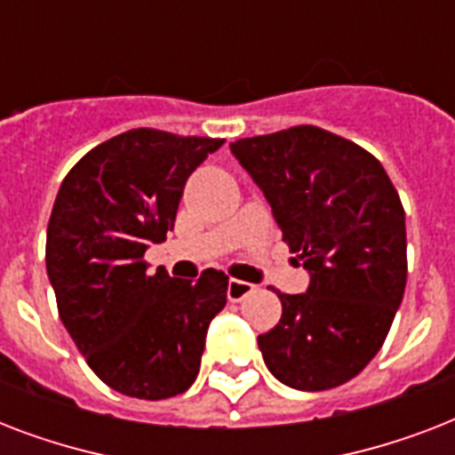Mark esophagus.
<instances>
[{
    "mask_svg": "<svg viewBox=\"0 0 455 455\" xmlns=\"http://www.w3.org/2000/svg\"><path fill=\"white\" fill-rule=\"evenodd\" d=\"M250 292H255V285L252 283H245V281H238V278H231L228 281V288H227V298L231 302H241L250 295Z\"/></svg>",
    "mask_w": 455,
    "mask_h": 455,
    "instance_id": "obj_1",
    "label": "esophagus"
}]
</instances>
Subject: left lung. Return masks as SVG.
<instances>
[{"label": "left lung", "mask_w": 455, "mask_h": 455, "mask_svg": "<svg viewBox=\"0 0 455 455\" xmlns=\"http://www.w3.org/2000/svg\"><path fill=\"white\" fill-rule=\"evenodd\" d=\"M231 153L309 271L257 338L274 378L302 392L352 380L387 338L406 288L403 207L378 157L314 124L238 139Z\"/></svg>", "instance_id": "obj_1"}]
</instances>
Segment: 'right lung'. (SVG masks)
<instances>
[{
    "label": "right lung",
    "mask_w": 455,
    "mask_h": 455,
    "mask_svg": "<svg viewBox=\"0 0 455 455\" xmlns=\"http://www.w3.org/2000/svg\"><path fill=\"white\" fill-rule=\"evenodd\" d=\"M224 139L139 127L103 141L68 172L46 228V274L59 316L89 368L137 399L191 387L207 325L227 304L228 276L148 274V243L174 228L191 172Z\"/></svg>",
    "instance_id": "1"
}]
</instances>
